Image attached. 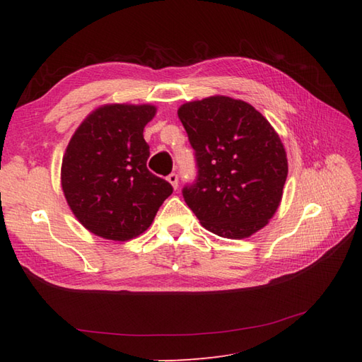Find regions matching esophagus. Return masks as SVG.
I'll list each match as a JSON object with an SVG mask.
<instances>
[{"instance_id": "obj_1", "label": "esophagus", "mask_w": 362, "mask_h": 362, "mask_svg": "<svg viewBox=\"0 0 362 362\" xmlns=\"http://www.w3.org/2000/svg\"><path fill=\"white\" fill-rule=\"evenodd\" d=\"M168 182L171 183L174 189H177V187H179V175H177L175 173H171L168 175Z\"/></svg>"}]
</instances>
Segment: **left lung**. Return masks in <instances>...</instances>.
Instances as JSON below:
<instances>
[{
	"label": "left lung",
	"instance_id": "obj_1",
	"mask_svg": "<svg viewBox=\"0 0 362 362\" xmlns=\"http://www.w3.org/2000/svg\"><path fill=\"white\" fill-rule=\"evenodd\" d=\"M177 113L197 166L196 180L182 194L201 224L232 240L263 228L288 177L279 134L250 104L228 96L187 103Z\"/></svg>",
	"mask_w": 362,
	"mask_h": 362
}]
</instances>
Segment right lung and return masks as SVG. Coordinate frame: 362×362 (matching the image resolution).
<instances>
[{
  "label": "right lung",
  "instance_id": "obj_1",
  "mask_svg": "<svg viewBox=\"0 0 362 362\" xmlns=\"http://www.w3.org/2000/svg\"><path fill=\"white\" fill-rule=\"evenodd\" d=\"M156 115L149 104H109L91 112L71 136L62 160V189L81 224L105 240L141 235L171 196L173 187L146 161L144 126Z\"/></svg>",
  "mask_w": 362,
  "mask_h": 362
}]
</instances>
